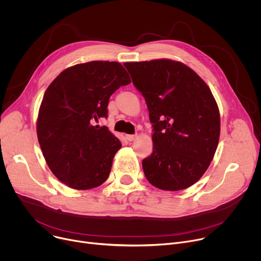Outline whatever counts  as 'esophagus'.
Masks as SVG:
<instances>
[{
  "label": "esophagus",
  "instance_id": "34e87169",
  "mask_svg": "<svg viewBox=\"0 0 261 261\" xmlns=\"http://www.w3.org/2000/svg\"><path fill=\"white\" fill-rule=\"evenodd\" d=\"M136 138V135H126V139L128 141H133Z\"/></svg>",
  "mask_w": 261,
  "mask_h": 261
}]
</instances>
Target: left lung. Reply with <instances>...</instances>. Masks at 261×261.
Here are the masks:
<instances>
[{
  "label": "left lung",
  "instance_id": "left-lung-1",
  "mask_svg": "<svg viewBox=\"0 0 261 261\" xmlns=\"http://www.w3.org/2000/svg\"><path fill=\"white\" fill-rule=\"evenodd\" d=\"M124 66L153 124V152L142 160L154 187L178 191L208 168L220 137V114L207 85L185 64L160 59Z\"/></svg>",
  "mask_w": 261,
  "mask_h": 261
}]
</instances>
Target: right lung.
Returning <instances> with one entry per match:
<instances>
[{"label": "right lung", "mask_w": 261, "mask_h": 261, "mask_svg": "<svg viewBox=\"0 0 261 261\" xmlns=\"http://www.w3.org/2000/svg\"><path fill=\"white\" fill-rule=\"evenodd\" d=\"M131 83L118 62L93 61L61 72L47 88L37 119V136L53 173L68 187L89 190L108 177L121 141L106 126L110 96Z\"/></svg>", "instance_id": "1"}]
</instances>
